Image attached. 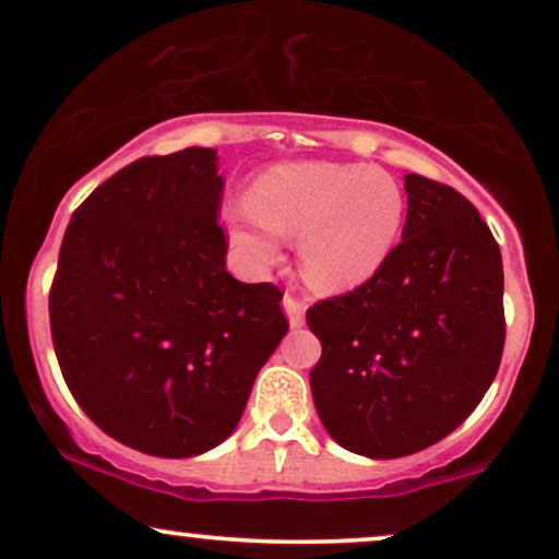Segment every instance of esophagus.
I'll use <instances>...</instances> for the list:
<instances>
[{
    "mask_svg": "<svg viewBox=\"0 0 559 559\" xmlns=\"http://www.w3.org/2000/svg\"><path fill=\"white\" fill-rule=\"evenodd\" d=\"M282 308H285L287 321H290L293 330H295V326H304V321H306V306H304V300H298V298H295V295L287 293L285 298H282Z\"/></svg>",
    "mask_w": 559,
    "mask_h": 559,
    "instance_id": "34e87169",
    "label": "esophagus"
}]
</instances>
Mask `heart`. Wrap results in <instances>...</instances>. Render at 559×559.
Wrapping results in <instances>:
<instances>
[{
    "mask_svg": "<svg viewBox=\"0 0 559 559\" xmlns=\"http://www.w3.org/2000/svg\"><path fill=\"white\" fill-rule=\"evenodd\" d=\"M405 193L384 169L290 162L266 169L251 201L222 214L227 238L255 272L282 259V235H300V272L321 293L369 282L400 238Z\"/></svg>",
    "mask_w": 559,
    "mask_h": 559,
    "instance_id": "1",
    "label": "heart"
}]
</instances>
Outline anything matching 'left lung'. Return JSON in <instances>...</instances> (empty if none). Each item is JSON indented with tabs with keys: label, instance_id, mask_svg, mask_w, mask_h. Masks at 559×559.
I'll return each mask as SVG.
<instances>
[{
	"label": "left lung",
	"instance_id": "8db88e82",
	"mask_svg": "<svg viewBox=\"0 0 559 559\" xmlns=\"http://www.w3.org/2000/svg\"><path fill=\"white\" fill-rule=\"evenodd\" d=\"M403 240L369 282L308 308L321 343L319 418L373 461L413 455L455 431L495 382L504 347L502 255L455 188L405 175Z\"/></svg>",
	"mask_w": 559,
	"mask_h": 559
}]
</instances>
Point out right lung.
<instances>
[{
    "mask_svg": "<svg viewBox=\"0 0 559 559\" xmlns=\"http://www.w3.org/2000/svg\"><path fill=\"white\" fill-rule=\"evenodd\" d=\"M214 148L143 156L72 214L49 293L72 397L111 439L193 457L233 435L287 332L282 293L227 272Z\"/></svg>",
    "mask_w": 559,
    "mask_h": 559,
    "instance_id": "right-lung-1",
    "label": "right lung"
}]
</instances>
